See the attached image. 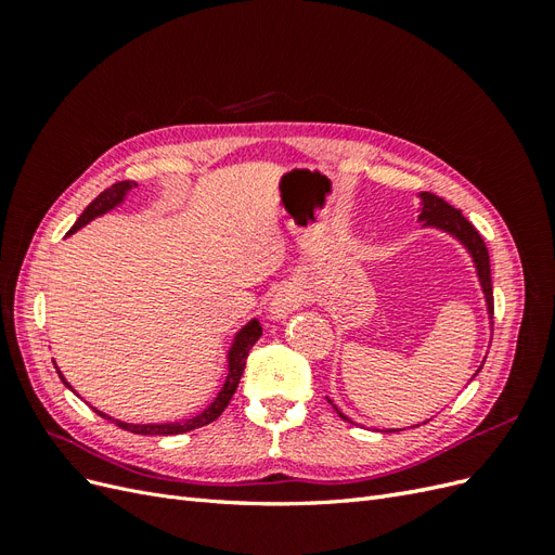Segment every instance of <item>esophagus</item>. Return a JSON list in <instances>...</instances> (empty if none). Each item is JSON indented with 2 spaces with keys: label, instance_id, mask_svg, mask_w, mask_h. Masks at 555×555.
<instances>
[{
  "label": "esophagus",
  "instance_id": "1",
  "mask_svg": "<svg viewBox=\"0 0 555 555\" xmlns=\"http://www.w3.org/2000/svg\"><path fill=\"white\" fill-rule=\"evenodd\" d=\"M300 304H304V292L296 284H282L275 289L271 304H268V317L280 322V319H287Z\"/></svg>",
  "mask_w": 555,
  "mask_h": 555
}]
</instances>
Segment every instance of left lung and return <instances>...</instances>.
<instances>
[{
  "label": "left lung",
  "mask_w": 555,
  "mask_h": 555,
  "mask_svg": "<svg viewBox=\"0 0 555 555\" xmlns=\"http://www.w3.org/2000/svg\"><path fill=\"white\" fill-rule=\"evenodd\" d=\"M418 201H422V208H418V222L424 224V229H438V231H444L449 233L451 238H456L465 249L469 259H473L475 263V273H477V280H479V287H481V294H483V300H486V314H489V324H491V331H493V284H491V261H489V249H486L483 245V238L479 236V231L469 224L463 212L456 210L453 206H449L444 198L435 196L430 192H422L418 194ZM483 365V363H481ZM479 365V371H481ZM477 371V373H479ZM475 373V375H477ZM473 375V377H475ZM333 405V400H328ZM333 410L340 414V418H345V422L354 424L347 414H343L338 408L333 405ZM426 424V422H424ZM418 426V424H416ZM402 428H386L382 433H398Z\"/></svg>",
  "instance_id": "1"
}]
</instances>
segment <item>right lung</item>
<instances>
[{"label":"right lung","instance_id":"add662e5","mask_svg":"<svg viewBox=\"0 0 555 555\" xmlns=\"http://www.w3.org/2000/svg\"><path fill=\"white\" fill-rule=\"evenodd\" d=\"M133 188H137V182H129V180H127V182H115L113 188H108L106 192L99 194V196L92 201V204H90L86 210H82V215L78 217L76 224L72 227L69 233H66V236H72V233H76L78 229H82L88 222L96 220V217H102V215L111 212L113 208L122 206L127 194H129ZM259 338H261V324H259V319L255 317V319H249V322H247L236 335H233V343H231V347H229V351H227V379H224V384H222L220 393L215 396V400L210 402V405H208L206 410H201L198 414H194V416H190V418H180V422H166V424H127V422H120V418H113V416L104 414L102 410H96V408H92V410H94L99 416L108 418V422H113L115 426H120L122 430L137 433V435H180V433H190V430L201 428V426H208V424L215 422L217 416H220V414L224 412V408L229 405V400L233 398V393H236L238 382H241L243 371H245V361H247L249 349L255 347V343H257ZM55 367H57V365H55ZM57 375H60V379L72 389V384L64 379V375L60 373V367H57ZM72 391H74V389H72Z\"/></svg>","mask_w":555,"mask_h":555}]
</instances>
